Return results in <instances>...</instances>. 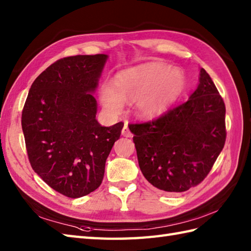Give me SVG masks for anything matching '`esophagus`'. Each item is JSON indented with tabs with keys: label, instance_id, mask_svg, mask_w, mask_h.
Listing matches in <instances>:
<instances>
[{
	"label": "esophagus",
	"instance_id": "obj_1",
	"mask_svg": "<svg viewBox=\"0 0 251 251\" xmlns=\"http://www.w3.org/2000/svg\"><path fill=\"white\" fill-rule=\"evenodd\" d=\"M122 135L124 136V137H131V132H130V130H129V128H128V125H127V123H125V125H124V127H123V129H122Z\"/></svg>",
	"mask_w": 251,
	"mask_h": 251
}]
</instances>
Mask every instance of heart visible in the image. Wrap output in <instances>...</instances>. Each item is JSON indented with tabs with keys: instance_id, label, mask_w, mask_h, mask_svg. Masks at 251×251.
I'll list each match as a JSON object with an SVG mask.
<instances>
[{
	"instance_id": "obj_1",
	"label": "heart",
	"mask_w": 251,
	"mask_h": 251,
	"mask_svg": "<svg viewBox=\"0 0 251 251\" xmlns=\"http://www.w3.org/2000/svg\"><path fill=\"white\" fill-rule=\"evenodd\" d=\"M185 74L166 63L151 62L117 74L114 83H104L100 100L104 108L119 114L125 102H132V111L140 119L161 113L183 92Z\"/></svg>"
}]
</instances>
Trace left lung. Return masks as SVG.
<instances>
[{"instance_id": "1", "label": "left lung", "mask_w": 251, "mask_h": 251, "mask_svg": "<svg viewBox=\"0 0 251 251\" xmlns=\"http://www.w3.org/2000/svg\"><path fill=\"white\" fill-rule=\"evenodd\" d=\"M145 178L167 193L200 184L226 143V105L204 69L186 102L157 119L129 124Z\"/></svg>"}]
</instances>
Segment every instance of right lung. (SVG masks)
Wrapping results in <instances>:
<instances>
[{
  "label": "right lung",
  "instance_id": "1",
  "mask_svg": "<svg viewBox=\"0 0 251 251\" xmlns=\"http://www.w3.org/2000/svg\"><path fill=\"white\" fill-rule=\"evenodd\" d=\"M108 59L104 54L66 57L31 85L21 126L32 168L51 189L71 199L98 189L105 161L124 123L96 120L93 94Z\"/></svg>",
  "mask_w": 251,
  "mask_h": 251
}]
</instances>
